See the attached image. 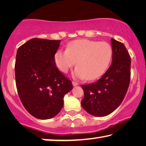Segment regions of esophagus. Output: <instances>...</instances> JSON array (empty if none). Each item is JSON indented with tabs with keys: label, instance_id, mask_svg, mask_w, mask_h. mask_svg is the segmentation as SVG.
<instances>
[{
	"label": "esophagus",
	"instance_id": "1",
	"mask_svg": "<svg viewBox=\"0 0 146 146\" xmlns=\"http://www.w3.org/2000/svg\"><path fill=\"white\" fill-rule=\"evenodd\" d=\"M72 84H73V86H78V83L76 82H74V81H73Z\"/></svg>",
	"mask_w": 146,
	"mask_h": 146
}]
</instances>
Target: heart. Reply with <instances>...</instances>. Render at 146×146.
<instances>
[{
  "mask_svg": "<svg viewBox=\"0 0 146 146\" xmlns=\"http://www.w3.org/2000/svg\"><path fill=\"white\" fill-rule=\"evenodd\" d=\"M111 46L105 42L81 39L71 42L66 50L58 49L55 55L56 67L63 73L75 65L74 76L78 78L95 80L102 76L112 60Z\"/></svg>",
  "mask_w": 146,
  "mask_h": 146,
  "instance_id": "heart-1",
  "label": "heart"
}]
</instances>
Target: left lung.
<instances>
[{"instance_id":"left-lung-1","label":"left lung","mask_w":146,"mask_h":146,"mask_svg":"<svg viewBox=\"0 0 146 146\" xmlns=\"http://www.w3.org/2000/svg\"><path fill=\"white\" fill-rule=\"evenodd\" d=\"M111 42V65L97 82L81 86L84 93L81 105L95 117H105L114 111L124 98L130 82L129 54L122 42L113 38Z\"/></svg>"}]
</instances>
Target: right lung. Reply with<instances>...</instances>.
<instances>
[{
	"instance_id": "add662e5",
	"label": "right lung",
	"mask_w": 146,
	"mask_h": 146,
	"mask_svg": "<svg viewBox=\"0 0 146 146\" xmlns=\"http://www.w3.org/2000/svg\"><path fill=\"white\" fill-rule=\"evenodd\" d=\"M60 40L35 38L19 47L15 71L17 91L24 108L36 118H51L60 111L71 80L56 67Z\"/></svg>"
}]
</instances>
